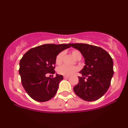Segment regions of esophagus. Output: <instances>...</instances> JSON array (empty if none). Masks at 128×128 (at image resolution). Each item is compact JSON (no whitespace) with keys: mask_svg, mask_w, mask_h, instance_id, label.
Here are the masks:
<instances>
[{"mask_svg":"<svg viewBox=\"0 0 128 128\" xmlns=\"http://www.w3.org/2000/svg\"><path fill=\"white\" fill-rule=\"evenodd\" d=\"M68 77H69V76H64V79H67V78H68Z\"/></svg>","mask_w":128,"mask_h":128,"instance_id":"obj_1","label":"esophagus"}]
</instances>
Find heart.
<instances>
[{
    "instance_id": "heart-1",
    "label": "heart",
    "mask_w": 128,
    "mask_h": 128,
    "mask_svg": "<svg viewBox=\"0 0 128 128\" xmlns=\"http://www.w3.org/2000/svg\"><path fill=\"white\" fill-rule=\"evenodd\" d=\"M72 55L76 59L80 60L82 57L81 53L79 52L78 50H72L71 52ZM64 57V52H61L57 55L55 58V63L57 65H60L62 62V59ZM78 70V68L76 66H67L66 65H62L58 67L57 70V72L60 74L64 76H70L73 74L74 73L76 72Z\"/></svg>"
}]
</instances>
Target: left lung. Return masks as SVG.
Listing matches in <instances>:
<instances>
[{
  "mask_svg": "<svg viewBox=\"0 0 128 128\" xmlns=\"http://www.w3.org/2000/svg\"><path fill=\"white\" fill-rule=\"evenodd\" d=\"M70 46L80 51L86 62L79 72L82 76H79V83L73 88L74 92L88 102L100 99L109 88L114 74L112 58L106 50L96 46L84 43H72Z\"/></svg>",
  "mask_w": 128,
  "mask_h": 128,
  "instance_id": "obj_1",
  "label": "left lung"
}]
</instances>
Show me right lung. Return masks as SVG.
I'll return each instance as SVG.
<instances>
[{
    "instance_id": "obj_1",
    "label": "right lung",
    "mask_w": 128,
    "mask_h": 128,
    "mask_svg": "<svg viewBox=\"0 0 128 128\" xmlns=\"http://www.w3.org/2000/svg\"><path fill=\"white\" fill-rule=\"evenodd\" d=\"M70 44H46L29 50L20 61L19 73L22 86L32 99L46 102L55 96L62 75L46 77L48 73H55V58Z\"/></svg>"
}]
</instances>
